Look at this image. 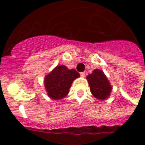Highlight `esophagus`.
<instances>
[{"mask_svg": "<svg viewBox=\"0 0 145 145\" xmlns=\"http://www.w3.org/2000/svg\"><path fill=\"white\" fill-rule=\"evenodd\" d=\"M85 75H86V73H85V72H81V73H80V76H81L82 77H85Z\"/></svg>", "mask_w": 145, "mask_h": 145, "instance_id": "esophagus-1", "label": "esophagus"}]
</instances>
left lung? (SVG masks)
<instances>
[{
    "mask_svg": "<svg viewBox=\"0 0 145 145\" xmlns=\"http://www.w3.org/2000/svg\"><path fill=\"white\" fill-rule=\"evenodd\" d=\"M86 80L93 96L99 100L108 99L112 91V86L102 71L95 69L92 74L86 77Z\"/></svg>",
    "mask_w": 145,
    "mask_h": 145,
    "instance_id": "left-lung-1",
    "label": "left lung"
}]
</instances>
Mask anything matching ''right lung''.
<instances>
[{
  "instance_id": "right-lung-1",
  "label": "right lung",
  "mask_w": 145,
  "mask_h": 145,
  "mask_svg": "<svg viewBox=\"0 0 145 145\" xmlns=\"http://www.w3.org/2000/svg\"><path fill=\"white\" fill-rule=\"evenodd\" d=\"M80 74L75 69H68L65 65H57L44 78V86L47 95L53 100H60L68 95L69 89Z\"/></svg>"
}]
</instances>
